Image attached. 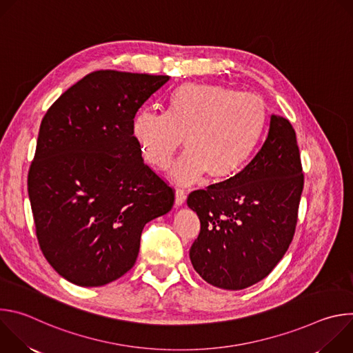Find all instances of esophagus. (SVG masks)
<instances>
[{
  "label": "esophagus",
  "instance_id": "1",
  "mask_svg": "<svg viewBox=\"0 0 353 353\" xmlns=\"http://www.w3.org/2000/svg\"><path fill=\"white\" fill-rule=\"evenodd\" d=\"M185 196H187V195H185L184 190L177 188V190H176V192H174V205H176V207H181V205L184 204Z\"/></svg>",
  "mask_w": 353,
  "mask_h": 353
}]
</instances>
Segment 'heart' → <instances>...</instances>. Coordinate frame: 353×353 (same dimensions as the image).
Masks as SVG:
<instances>
[{
    "instance_id": "heart-1",
    "label": "heart",
    "mask_w": 353,
    "mask_h": 353,
    "mask_svg": "<svg viewBox=\"0 0 353 353\" xmlns=\"http://www.w3.org/2000/svg\"><path fill=\"white\" fill-rule=\"evenodd\" d=\"M267 127L263 97L223 85L184 83L170 94L166 114L142 110L131 131L143 161L161 172L184 141L187 154L172 177L191 184L204 174L214 183L236 176L254 155Z\"/></svg>"
}]
</instances>
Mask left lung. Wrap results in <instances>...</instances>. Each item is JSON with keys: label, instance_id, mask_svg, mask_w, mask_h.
<instances>
[{"label": "left lung", "instance_id": "1", "mask_svg": "<svg viewBox=\"0 0 353 353\" xmlns=\"http://www.w3.org/2000/svg\"><path fill=\"white\" fill-rule=\"evenodd\" d=\"M303 183L296 132L272 114L261 149L241 172L187 198L201 223L190 248L199 276L228 290L264 279L293 239Z\"/></svg>", "mask_w": 353, "mask_h": 353}]
</instances>
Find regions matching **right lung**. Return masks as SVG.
Returning <instances> with one entry per match:
<instances>
[{
	"label": "right lung",
	"instance_id": "1",
	"mask_svg": "<svg viewBox=\"0 0 353 353\" xmlns=\"http://www.w3.org/2000/svg\"><path fill=\"white\" fill-rule=\"evenodd\" d=\"M170 78L100 70L41 120L28 192L43 256L78 286L130 271L143 226L168 214L173 188L143 163L132 138L139 108Z\"/></svg>",
	"mask_w": 353,
	"mask_h": 353
}]
</instances>
